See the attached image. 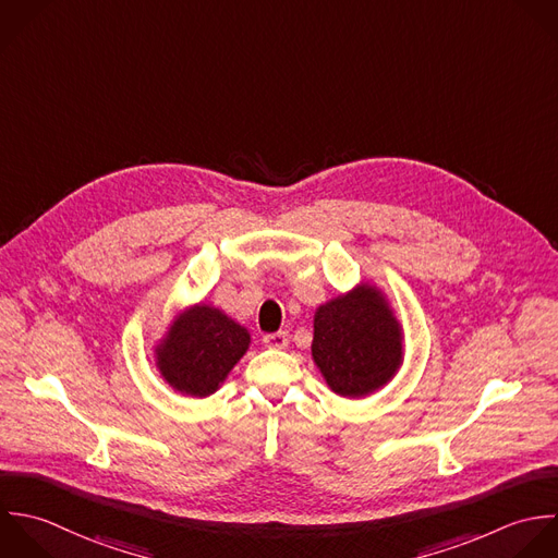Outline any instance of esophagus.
I'll list each match as a JSON object with an SVG mask.
<instances>
[{"label": "esophagus", "instance_id": "obj_1", "mask_svg": "<svg viewBox=\"0 0 558 558\" xmlns=\"http://www.w3.org/2000/svg\"><path fill=\"white\" fill-rule=\"evenodd\" d=\"M263 343H265L267 348L282 350V348H287V345H289V335H287L284 330H280V332H271V335H265V337H263Z\"/></svg>", "mask_w": 558, "mask_h": 558}]
</instances>
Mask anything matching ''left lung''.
<instances>
[{
  "label": "left lung",
  "instance_id": "obj_1",
  "mask_svg": "<svg viewBox=\"0 0 558 558\" xmlns=\"http://www.w3.org/2000/svg\"><path fill=\"white\" fill-rule=\"evenodd\" d=\"M311 354L341 398L359 400L387 387L404 363V328L387 293L363 280L319 304Z\"/></svg>",
  "mask_w": 558,
  "mask_h": 558
}]
</instances>
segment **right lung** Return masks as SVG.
Segmentation results:
<instances>
[{
    "mask_svg": "<svg viewBox=\"0 0 558 558\" xmlns=\"http://www.w3.org/2000/svg\"><path fill=\"white\" fill-rule=\"evenodd\" d=\"M245 326L221 308L197 302L175 313L154 345L160 378L189 398L213 396L250 350Z\"/></svg>",
    "mask_w": 558,
    "mask_h": 558,
    "instance_id": "obj_1",
    "label": "right lung"
}]
</instances>
